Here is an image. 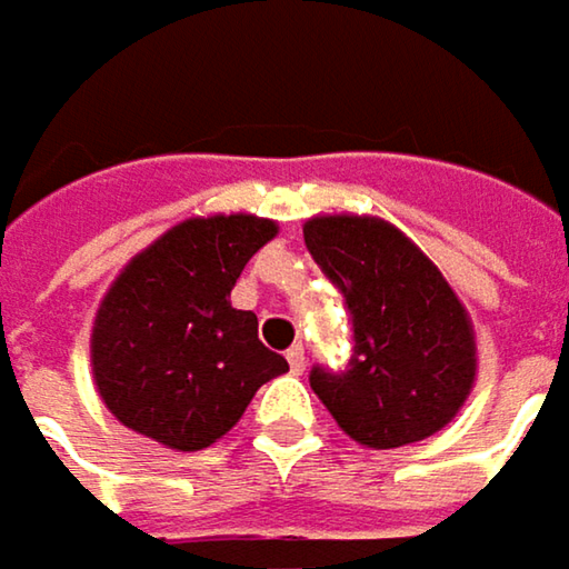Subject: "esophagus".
Listing matches in <instances>:
<instances>
[{"label": "esophagus", "mask_w": 569, "mask_h": 569, "mask_svg": "<svg viewBox=\"0 0 569 569\" xmlns=\"http://www.w3.org/2000/svg\"><path fill=\"white\" fill-rule=\"evenodd\" d=\"M286 361H289V368H292L296 375H302V371H306V348H302V345H292V348L286 351Z\"/></svg>", "instance_id": "34e87169"}]
</instances>
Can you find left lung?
Returning <instances> with one entry per match:
<instances>
[{
    "label": "left lung",
    "mask_w": 569,
    "mask_h": 569,
    "mask_svg": "<svg viewBox=\"0 0 569 569\" xmlns=\"http://www.w3.org/2000/svg\"><path fill=\"white\" fill-rule=\"evenodd\" d=\"M306 247L345 299L351 355L309 385L361 446L393 449L442 430L476 378L472 326L437 267L378 218H312Z\"/></svg>",
    "instance_id": "left-lung-1"
}]
</instances>
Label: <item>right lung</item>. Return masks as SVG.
<instances>
[{"label":"right lung","mask_w":569,"mask_h":569,"mask_svg":"<svg viewBox=\"0 0 569 569\" xmlns=\"http://www.w3.org/2000/svg\"><path fill=\"white\" fill-rule=\"evenodd\" d=\"M277 233L253 214L194 218L142 250L107 292L90 338L93 378L110 413L181 452L221 439L250 397L289 371L233 309L247 260Z\"/></svg>","instance_id":"add662e5"}]
</instances>
